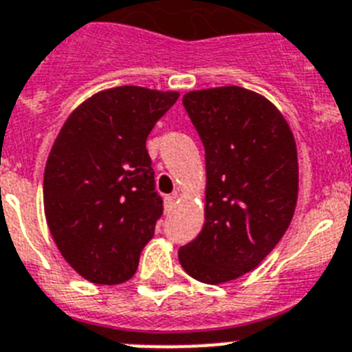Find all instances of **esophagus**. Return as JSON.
Here are the masks:
<instances>
[{"instance_id":"obj_1","label":"esophagus","mask_w":352,"mask_h":352,"mask_svg":"<svg viewBox=\"0 0 352 352\" xmlns=\"http://www.w3.org/2000/svg\"><path fill=\"white\" fill-rule=\"evenodd\" d=\"M176 199H178V195H176V193H173V195H167V197L164 199V206H166V212L173 211L174 206H176Z\"/></svg>"}]
</instances>
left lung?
Here are the masks:
<instances>
[{
  "mask_svg": "<svg viewBox=\"0 0 352 352\" xmlns=\"http://www.w3.org/2000/svg\"><path fill=\"white\" fill-rule=\"evenodd\" d=\"M206 150L201 234L179 248L188 276L221 285L256 269L292 223L298 195L293 132L267 98L243 87L183 96Z\"/></svg>",
  "mask_w": 352,
  "mask_h": 352,
  "instance_id": "left-lung-1",
  "label": "left lung"
}]
</instances>
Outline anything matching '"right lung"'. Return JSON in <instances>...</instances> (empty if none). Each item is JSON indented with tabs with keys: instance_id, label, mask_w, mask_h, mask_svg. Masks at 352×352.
Returning <instances> with one entry per match:
<instances>
[{
	"instance_id": "right-lung-1",
	"label": "right lung",
	"mask_w": 352,
	"mask_h": 352,
	"mask_svg": "<svg viewBox=\"0 0 352 352\" xmlns=\"http://www.w3.org/2000/svg\"><path fill=\"white\" fill-rule=\"evenodd\" d=\"M178 98L136 85L101 90L71 113L54 141L45 218L64 260L87 281L120 285L136 274L164 209L146 138Z\"/></svg>"
}]
</instances>
